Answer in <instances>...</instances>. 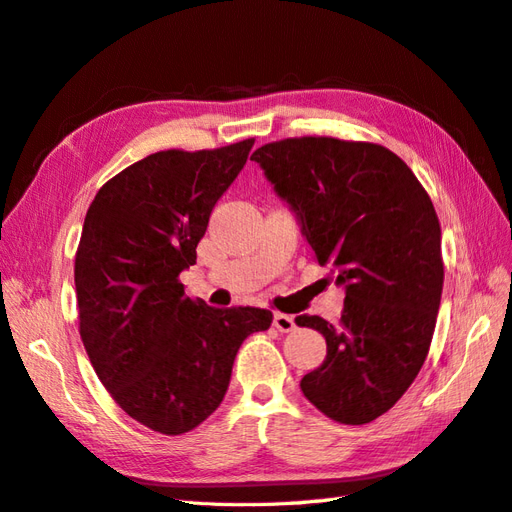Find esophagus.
<instances>
[{
	"label": "esophagus",
	"instance_id": "esophagus-1",
	"mask_svg": "<svg viewBox=\"0 0 512 512\" xmlns=\"http://www.w3.org/2000/svg\"><path fill=\"white\" fill-rule=\"evenodd\" d=\"M273 327H275L277 331H282V333H290V331L297 329V324H294V318H292V316L275 314V316H273Z\"/></svg>",
	"mask_w": 512,
	"mask_h": 512
}]
</instances>
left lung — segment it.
Masks as SVG:
<instances>
[{
	"mask_svg": "<svg viewBox=\"0 0 512 512\" xmlns=\"http://www.w3.org/2000/svg\"><path fill=\"white\" fill-rule=\"evenodd\" d=\"M252 160L346 292L339 324L297 318L327 339V359L303 376L301 391L337 423H371L408 391L436 329L444 284L436 209L382 145L303 136L262 145Z\"/></svg>",
	"mask_w": 512,
	"mask_h": 512,
	"instance_id": "obj_1",
	"label": "left lung"
}]
</instances>
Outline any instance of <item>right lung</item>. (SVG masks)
Masks as SVG:
<instances>
[{
  "label": "right lung",
  "mask_w": 512,
  "mask_h": 512,
  "mask_svg": "<svg viewBox=\"0 0 512 512\" xmlns=\"http://www.w3.org/2000/svg\"><path fill=\"white\" fill-rule=\"evenodd\" d=\"M252 145L151 153L106 181L85 215L74 260L83 346L121 410L166 436L215 412L243 339L271 327L269 309L209 307L179 282Z\"/></svg>",
  "instance_id": "add662e5"
}]
</instances>
